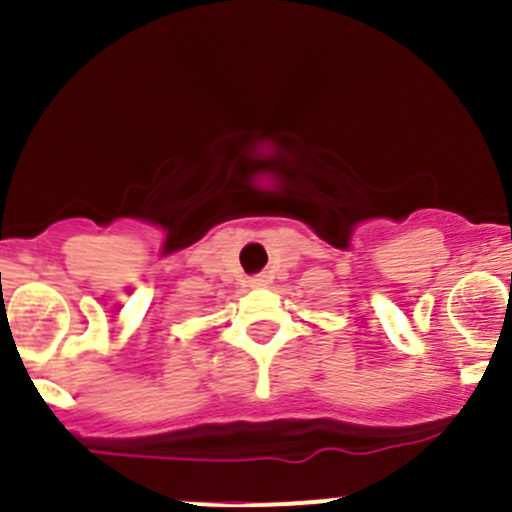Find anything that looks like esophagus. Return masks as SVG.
<instances>
[{
    "label": "esophagus",
    "instance_id": "esophagus-1",
    "mask_svg": "<svg viewBox=\"0 0 512 512\" xmlns=\"http://www.w3.org/2000/svg\"><path fill=\"white\" fill-rule=\"evenodd\" d=\"M250 285L252 287H267V285H270V277H267V275H257V277H252Z\"/></svg>",
    "mask_w": 512,
    "mask_h": 512
}]
</instances>
